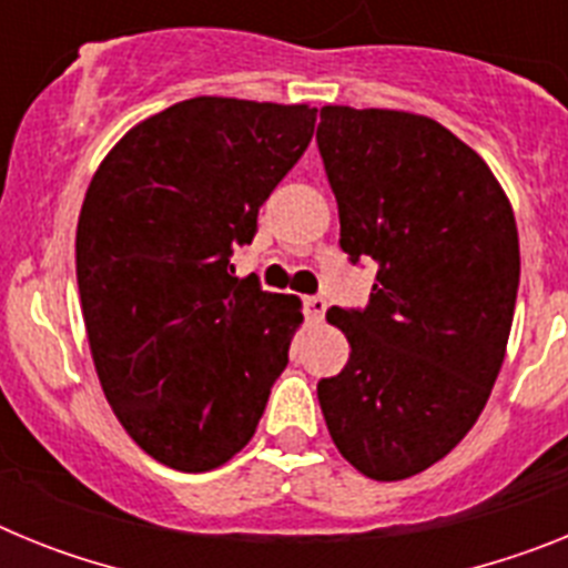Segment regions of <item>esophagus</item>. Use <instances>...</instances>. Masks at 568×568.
Returning a JSON list of instances; mask_svg holds the SVG:
<instances>
[{"mask_svg":"<svg viewBox=\"0 0 568 568\" xmlns=\"http://www.w3.org/2000/svg\"><path fill=\"white\" fill-rule=\"evenodd\" d=\"M304 310H307L310 321H321L324 313H327V301L321 298V295H307V298H304Z\"/></svg>","mask_w":568,"mask_h":568,"instance_id":"esophagus-1","label":"esophagus"}]
</instances>
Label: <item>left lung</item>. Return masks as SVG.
<instances>
[{"label": "left lung", "mask_w": 568, "mask_h": 568, "mask_svg": "<svg viewBox=\"0 0 568 568\" xmlns=\"http://www.w3.org/2000/svg\"><path fill=\"white\" fill-rule=\"evenodd\" d=\"M341 250L378 261L364 310H327L349 361L318 381L338 453L373 480L438 464L484 413L520 281L515 213L489 164L426 115L321 108Z\"/></svg>", "instance_id": "obj_1"}]
</instances>
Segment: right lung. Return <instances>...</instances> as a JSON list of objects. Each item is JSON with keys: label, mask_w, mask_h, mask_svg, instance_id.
Instances as JSON below:
<instances>
[{"label": "right lung", "mask_w": 568, "mask_h": 568, "mask_svg": "<svg viewBox=\"0 0 568 568\" xmlns=\"http://www.w3.org/2000/svg\"><path fill=\"white\" fill-rule=\"evenodd\" d=\"M310 104L195 97L119 139L77 227L90 355L130 438L179 471L255 435L304 321L295 295L235 278L230 255L315 130Z\"/></svg>", "instance_id": "add662e5"}]
</instances>
